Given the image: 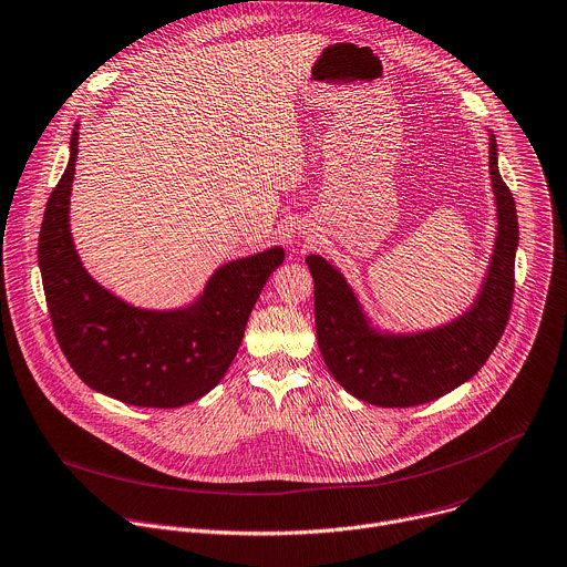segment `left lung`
Instances as JSON below:
<instances>
[{"mask_svg":"<svg viewBox=\"0 0 567 567\" xmlns=\"http://www.w3.org/2000/svg\"><path fill=\"white\" fill-rule=\"evenodd\" d=\"M489 179L496 205L492 258L474 302L445 324L419 331L375 327L347 278L322 256H307L313 276L318 347L327 369L353 399L379 408H414L467 383L503 336L514 296L518 220L498 173L489 131Z\"/></svg>","mask_w":567,"mask_h":567,"instance_id":"1","label":"left lung"}]
</instances>
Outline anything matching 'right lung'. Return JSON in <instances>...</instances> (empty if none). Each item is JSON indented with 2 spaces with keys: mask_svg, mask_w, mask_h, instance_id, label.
I'll list each match as a JSON object with an SVG mask.
<instances>
[{
  "mask_svg": "<svg viewBox=\"0 0 567 567\" xmlns=\"http://www.w3.org/2000/svg\"><path fill=\"white\" fill-rule=\"evenodd\" d=\"M80 124L66 171L47 203L38 262L58 342L95 392L135 408H182L209 394L231 367L251 309L285 249L225 262L184 307L142 309L104 289L82 265L69 225Z\"/></svg>",
  "mask_w": 567,
  "mask_h": 567,
  "instance_id": "right-lung-1",
  "label": "right lung"
}]
</instances>
